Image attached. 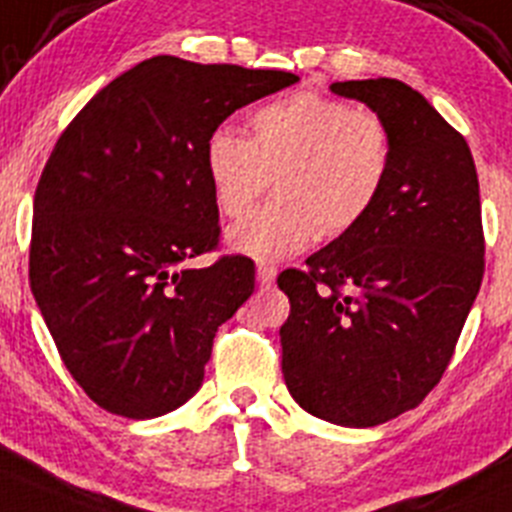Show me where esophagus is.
Here are the masks:
<instances>
[{
    "instance_id": "esophagus-1",
    "label": "esophagus",
    "mask_w": 512,
    "mask_h": 512,
    "mask_svg": "<svg viewBox=\"0 0 512 512\" xmlns=\"http://www.w3.org/2000/svg\"><path fill=\"white\" fill-rule=\"evenodd\" d=\"M275 278H278V270L272 265H257V283L262 285V288H270L272 283H275Z\"/></svg>"
}]
</instances>
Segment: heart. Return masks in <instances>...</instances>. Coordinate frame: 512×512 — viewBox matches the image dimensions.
Wrapping results in <instances>:
<instances>
[{
    "label": "heart",
    "instance_id": "1",
    "mask_svg": "<svg viewBox=\"0 0 512 512\" xmlns=\"http://www.w3.org/2000/svg\"><path fill=\"white\" fill-rule=\"evenodd\" d=\"M252 136L217 128L204 146L214 202L245 217L275 181L267 207L227 229V247L278 262L341 237L379 202L391 171V131L381 116L321 93H293L250 116Z\"/></svg>",
    "mask_w": 512,
    "mask_h": 512
}]
</instances>
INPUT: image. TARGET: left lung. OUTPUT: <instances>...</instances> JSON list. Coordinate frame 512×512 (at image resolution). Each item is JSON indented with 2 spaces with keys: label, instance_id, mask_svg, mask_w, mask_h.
Segmentation results:
<instances>
[{
  "label": "left lung",
  "instance_id": "left-lung-1",
  "mask_svg": "<svg viewBox=\"0 0 512 512\" xmlns=\"http://www.w3.org/2000/svg\"><path fill=\"white\" fill-rule=\"evenodd\" d=\"M391 131V171L364 222L285 270L283 376L308 414L376 427L419 407L450 364L485 270L465 138L391 78L333 83Z\"/></svg>",
  "mask_w": 512,
  "mask_h": 512
}]
</instances>
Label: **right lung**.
<instances>
[{
  "label": "right lung",
  "mask_w": 512,
  "mask_h": 512,
  "mask_svg": "<svg viewBox=\"0 0 512 512\" xmlns=\"http://www.w3.org/2000/svg\"><path fill=\"white\" fill-rule=\"evenodd\" d=\"M283 70L138 62L93 95L35 191L30 285L62 361L105 412L154 419L197 394L217 328L255 290L217 245L204 146L237 108L298 83Z\"/></svg>",
  "instance_id": "right-lung-1"
}]
</instances>
